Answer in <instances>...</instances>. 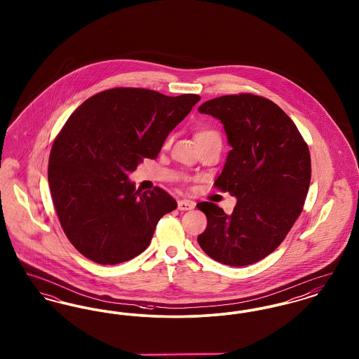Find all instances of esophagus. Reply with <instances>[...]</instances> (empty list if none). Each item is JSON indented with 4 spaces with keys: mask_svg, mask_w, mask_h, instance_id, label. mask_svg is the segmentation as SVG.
Masks as SVG:
<instances>
[{
    "mask_svg": "<svg viewBox=\"0 0 359 359\" xmlns=\"http://www.w3.org/2000/svg\"><path fill=\"white\" fill-rule=\"evenodd\" d=\"M195 207V203L194 202H191V201H179L177 202V208L180 210V211H188V210H192Z\"/></svg>",
    "mask_w": 359,
    "mask_h": 359,
    "instance_id": "esophagus-1",
    "label": "esophagus"
}]
</instances>
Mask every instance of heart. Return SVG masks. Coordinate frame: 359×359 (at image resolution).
Wrapping results in <instances>:
<instances>
[{"instance_id":"obj_1","label":"heart","mask_w":359,"mask_h":359,"mask_svg":"<svg viewBox=\"0 0 359 359\" xmlns=\"http://www.w3.org/2000/svg\"><path fill=\"white\" fill-rule=\"evenodd\" d=\"M201 140H221V137H219V133L214 129L201 128L195 133V141H201Z\"/></svg>"}]
</instances>
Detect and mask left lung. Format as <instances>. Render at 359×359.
I'll return each instance as SVG.
<instances>
[{
	"label": "left lung",
	"instance_id": "left-lung-1",
	"mask_svg": "<svg viewBox=\"0 0 359 359\" xmlns=\"http://www.w3.org/2000/svg\"><path fill=\"white\" fill-rule=\"evenodd\" d=\"M221 121L231 151L215 187L237 198L231 215L211 202L198 237L205 255L245 266L269 256L303 211L311 182L308 145L276 103L255 94L223 95L198 109Z\"/></svg>",
	"mask_w": 359,
	"mask_h": 359
}]
</instances>
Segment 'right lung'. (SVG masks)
<instances>
[{
	"label": "right lung",
	"instance_id": "add662e5",
	"mask_svg": "<svg viewBox=\"0 0 359 359\" xmlns=\"http://www.w3.org/2000/svg\"><path fill=\"white\" fill-rule=\"evenodd\" d=\"M199 101L196 94L117 87L90 97L69 116L52 145L48 183L62 229L81 255L116 265L149 246L157 222L177 203L161 188L136 189L128 172L157 157Z\"/></svg>",
	"mask_w": 359,
	"mask_h": 359
}]
</instances>
